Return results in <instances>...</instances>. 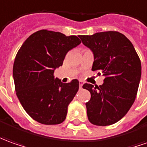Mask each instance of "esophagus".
I'll use <instances>...</instances> for the list:
<instances>
[{
	"instance_id": "1",
	"label": "esophagus",
	"mask_w": 147,
	"mask_h": 147,
	"mask_svg": "<svg viewBox=\"0 0 147 147\" xmlns=\"http://www.w3.org/2000/svg\"><path fill=\"white\" fill-rule=\"evenodd\" d=\"M83 84H84V82L83 81H80V88H82V87H83Z\"/></svg>"
}]
</instances>
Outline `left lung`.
Masks as SVG:
<instances>
[{"instance_id":"left-lung-1","label":"left lung","mask_w":147,"mask_h":147,"mask_svg":"<svg viewBox=\"0 0 147 147\" xmlns=\"http://www.w3.org/2000/svg\"><path fill=\"white\" fill-rule=\"evenodd\" d=\"M79 37L93 53L92 70H100L105 76L99 87L83 85L91 93L90 100L86 103L88 118L92 124L100 126L116 123L135 100L142 73L140 59L131 42L119 32Z\"/></svg>"}]
</instances>
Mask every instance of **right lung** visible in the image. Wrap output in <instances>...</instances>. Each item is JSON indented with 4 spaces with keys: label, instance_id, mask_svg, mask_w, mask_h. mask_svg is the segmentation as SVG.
I'll list each match as a JSON object with an SVG mask.
<instances>
[{
    "label": "right lung",
    "instance_id": "obj_1",
    "mask_svg": "<svg viewBox=\"0 0 147 147\" xmlns=\"http://www.w3.org/2000/svg\"><path fill=\"white\" fill-rule=\"evenodd\" d=\"M80 42L76 36L42 30L19 49L13 68L15 90L24 109L36 121L57 125L66 119L79 81L62 83L54 72L63 65L67 53Z\"/></svg>",
    "mask_w": 147,
    "mask_h": 147
}]
</instances>
